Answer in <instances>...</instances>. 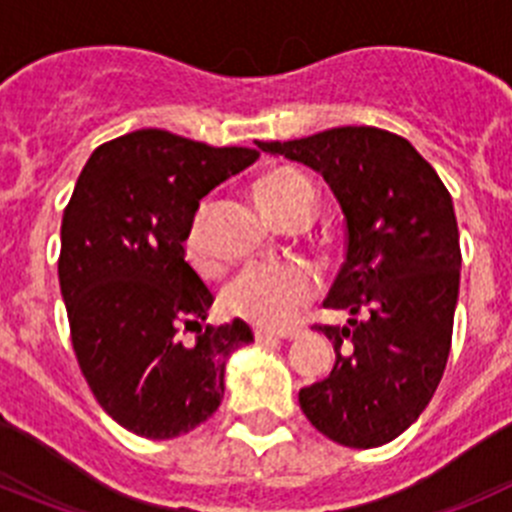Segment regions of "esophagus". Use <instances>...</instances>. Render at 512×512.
Returning <instances> with one entry per match:
<instances>
[{
	"label": "esophagus",
	"mask_w": 512,
	"mask_h": 512,
	"mask_svg": "<svg viewBox=\"0 0 512 512\" xmlns=\"http://www.w3.org/2000/svg\"><path fill=\"white\" fill-rule=\"evenodd\" d=\"M253 336L259 343H269V341H292L297 338L300 333L297 330H266V328H256L253 330Z\"/></svg>",
	"instance_id": "1"
}]
</instances>
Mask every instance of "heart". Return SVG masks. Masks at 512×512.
<instances>
[{"label": "heart", "mask_w": 512, "mask_h": 512, "mask_svg": "<svg viewBox=\"0 0 512 512\" xmlns=\"http://www.w3.org/2000/svg\"><path fill=\"white\" fill-rule=\"evenodd\" d=\"M256 197L271 217L284 223L292 215H312L318 189L310 176L292 166L271 169L256 182ZM207 202L194 212L187 228V251L197 264L210 259L205 238ZM318 292V279L300 261H259L243 266L228 282L223 305L230 315L246 318L261 328H287L297 320L302 307Z\"/></svg>", "instance_id": "obj_1"}]
</instances>
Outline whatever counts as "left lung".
<instances>
[{
  "mask_svg": "<svg viewBox=\"0 0 512 512\" xmlns=\"http://www.w3.org/2000/svg\"><path fill=\"white\" fill-rule=\"evenodd\" d=\"M256 146L320 171L346 217V261L323 307L351 318L315 325L336 364L302 387V413L341 446L390 443L431 402L451 351L461 248L449 189L408 140L369 125Z\"/></svg>",
  "mask_w": 512,
  "mask_h": 512,
  "instance_id": "8db88e82",
  "label": "left lung"
}]
</instances>
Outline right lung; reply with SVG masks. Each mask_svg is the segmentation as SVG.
<instances>
[{"instance_id": "add662e5", "label": "right lung", "mask_w": 512, "mask_h": 512, "mask_svg": "<svg viewBox=\"0 0 512 512\" xmlns=\"http://www.w3.org/2000/svg\"><path fill=\"white\" fill-rule=\"evenodd\" d=\"M256 158L135 130L92 153L63 210L58 282L76 361L104 413L135 436L205 423L223 400L225 361L253 341L241 318L205 325L215 297L184 241L202 197Z\"/></svg>"}]
</instances>
